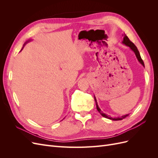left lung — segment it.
<instances>
[{
  "mask_svg": "<svg viewBox=\"0 0 158 158\" xmlns=\"http://www.w3.org/2000/svg\"><path fill=\"white\" fill-rule=\"evenodd\" d=\"M122 44H123L124 45H127V46L130 47V49H131L134 52H135V55H136V58H137L138 62H139V63H140L142 66H144V62H143V60H142V58H141L140 55V52H139V51H138V49H137V47L135 46V45L134 44L132 41H130V40L128 39V37L126 35H125V36H124V37H123V41H122ZM94 99H95V104H96V108H97V109H98V111L99 113L100 114H101L102 115L103 117H105V118H109V119H110V120H112V121H120V120H123V118H126L127 117H128V116L129 115V114H130V113H128V114H125V115H123V116H121V117H111L110 115H107V114H106V113H103V112L102 111L101 109H100V108L99 107L98 105L97 100H96V98H95V95H94Z\"/></svg>",
  "mask_w": 158,
  "mask_h": 158,
  "instance_id": "8db88e82",
  "label": "left lung"
}]
</instances>
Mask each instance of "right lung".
Wrapping results in <instances>:
<instances>
[{
  "mask_svg": "<svg viewBox=\"0 0 158 158\" xmlns=\"http://www.w3.org/2000/svg\"><path fill=\"white\" fill-rule=\"evenodd\" d=\"M31 41V40H28V41H26V42L25 43V44H23V47H22V49H21V51H22V50L23 49V47H24V46H25V45H26V43H27V42H29V41Z\"/></svg>",
  "mask_w": 158,
  "mask_h": 158,
  "instance_id": "add662e5",
  "label": "right lung"
}]
</instances>
